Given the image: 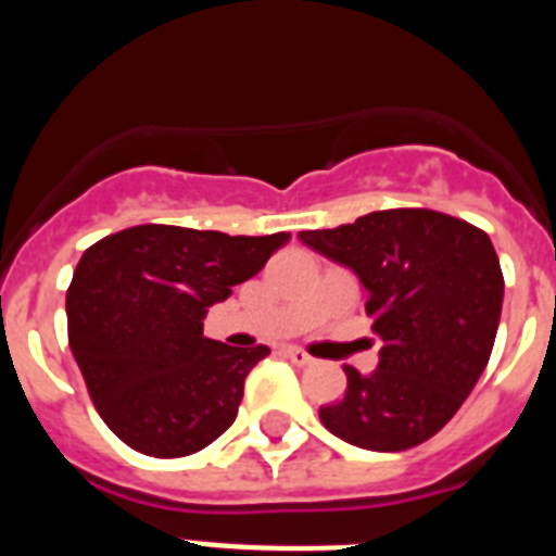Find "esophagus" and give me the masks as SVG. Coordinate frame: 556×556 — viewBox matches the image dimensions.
Returning <instances> with one entry per match:
<instances>
[{
    "mask_svg": "<svg viewBox=\"0 0 556 556\" xmlns=\"http://www.w3.org/2000/svg\"><path fill=\"white\" fill-rule=\"evenodd\" d=\"M283 353H287V358L289 362H292V365H298V367H306V365H312V356H308L306 351H301V348H283Z\"/></svg>",
    "mask_w": 556,
    "mask_h": 556,
    "instance_id": "esophagus-1",
    "label": "esophagus"
}]
</instances>
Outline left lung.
Wrapping results in <instances>:
<instances>
[{"mask_svg":"<svg viewBox=\"0 0 556 556\" xmlns=\"http://www.w3.org/2000/svg\"><path fill=\"white\" fill-rule=\"evenodd\" d=\"M301 239L358 275L381 339L370 376L345 365V397L323 406V426L367 451L426 443L459 412L493 353L504 275L490 236L440 211L390 208Z\"/></svg>","mask_w":556,"mask_h":556,"instance_id":"obj_1","label":"left lung"}]
</instances>
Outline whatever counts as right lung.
<instances>
[{
	"label": "right lung",
	"mask_w": 556,
	"mask_h": 556,
	"mask_svg": "<svg viewBox=\"0 0 556 556\" xmlns=\"http://www.w3.org/2000/svg\"><path fill=\"white\" fill-rule=\"evenodd\" d=\"M289 242L136 225L83 253L66 292L68 348L108 429L159 459L198 454L236 420L267 345L203 337V317Z\"/></svg>",
	"instance_id": "1"
}]
</instances>
